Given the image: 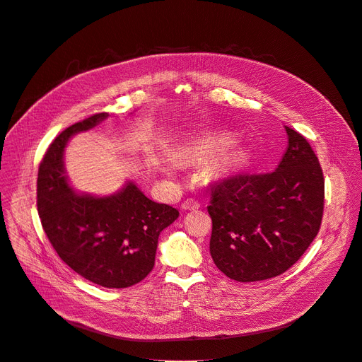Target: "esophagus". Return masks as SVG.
Segmentation results:
<instances>
[{"mask_svg":"<svg viewBox=\"0 0 362 362\" xmlns=\"http://www.w3.org/2000/svg\"><path fill=\"white\" fill-rule=\"evenodd\" d=\"M199 207H200V203L197 200H194V199H187V200H185L182 203V209L183 210H196Z\"/></svg>","mask_w":362,"mask_h":362,"instance_id":"esophagus-1","label":"esophagus"}]
</instances>
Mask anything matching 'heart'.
<instances>
[{"instance_id":"heart-1","label":"heart","mask_w":362,"mask_h":362,"mask_svg":"<svg viewBox=\"0 0 362 362\" xmlns=\"http://www.w3.org/2000/svg\"><path fill=\"white\" fill-rule=\"evenodd\" d=\"M228 141H230V138H228L227 135H220L218 138H216L214 144H216V145H224V144H227ZM204 146H206V145L189 144V145H186V146H183V148H182L180 155H182V156H192L193 153H196V152H199V151L204 149ZM231 158H234V159H235V158H238V152H233V153H231ZM160 166H162V169H163L166 173H170V172L173 170V165H172L168 159H162Z\"/></svg>"}]
</instances>
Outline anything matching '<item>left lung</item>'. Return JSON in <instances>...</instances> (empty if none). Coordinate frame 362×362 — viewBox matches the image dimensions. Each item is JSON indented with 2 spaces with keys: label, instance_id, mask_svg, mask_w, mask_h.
I'll return each instance as SVG.
<instances>
[{
  "label": "left lung",
  "instance_id": "8db88e82",
  "mask_svg": "<svg viewBox=\"0 0 362 362\" xmlns=\"http://www.w3.org/2000/svg\"><path fill=\"white\" fill-rule=\"evenodd\" d=\"M287 151L276 170L240 173L211 187L210 255L228 279L252 283L287 272L315 238L324 176L303 135L286 127Z\"/></svg>",
  "mask_w": 362,
  "mask_h": 362
}]
</instances>
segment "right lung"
Here are the masks:
<instances>
[{
    "instance_id": "add662e5",
    "label": "right lung",
    "mask_w": 362,
    "mask_h": 362,
    "mask_svg": "<svg viewBox=\"0 0 362 362\" xmlns=\"http://www.w3.org/2000/svg\"><path fill=\"white\" fill-rule=\"evenodd\" d=\"M107 116L92 115L55 138L40 165L37 206L45 234L65 264L93 284L127 288L152 272L159 234L179 211L148 199L131 180L109 196L71 187L64 166L69 139Z\"/></svg>"
}]
</instances>
